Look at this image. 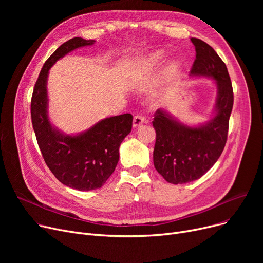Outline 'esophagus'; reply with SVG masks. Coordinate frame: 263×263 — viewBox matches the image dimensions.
<instances>
[{"instance_id": "esophagus-1", "label": "esophagus", "mask_w": 263, "mask_h": 263, "mask_svg": "<svg viewBox=\"0 0 263 263\" xmlns=\"http://www.w3.org/2000/svg\"><path fill=\"white\" fill-rule=\"evenodd\" d=\"M145 122V117L142 115H136L133 118V128H137L140 127L141 124H143Z\"/></svg>"}]
</instances>
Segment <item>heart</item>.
<instances>
[{"label": "heart", "instance_id": "b5f03b06", "mask_svg": "<svg viewBox=\"0 0 263 263\" xmlns=\"http://www.w3.org/2000/svg\"><path fill=\"white\" fill-rule=\"evenodd\" d=\"M163 58V51H156L154 53H151L148 57L144 58L136 64V73L139 76H144L148 73L162 62ZM179 69H180V64L178 62H172L167 68V73L174 76L179 71Z\"/></svg>", "mask_w": 263, "mask_h": 263}]
</instances>
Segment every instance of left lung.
Wrapping results in <instances>:
<instances>
[{
	"instance_id": "8db88e82",
	"label": "left lung",
	"mask_w": 263,
	"mask_h": 263,
	"mask_svg": "<svg viewBox=\"0 0 263 263\" xmlns=\"http://www.w3.org/2000/svg\"><path fill=\"white\" fill-rule=\"evenodd\" d=\"M196 59L190 77L211 78L217 89L214 114L210 120L191 127L159 108L153 121L157 133L154 164L170 183L194 181L208 172L222 155L227 141L233 90L225 63L212 47L191 38Z\"/></svg>"
}]
</instances>
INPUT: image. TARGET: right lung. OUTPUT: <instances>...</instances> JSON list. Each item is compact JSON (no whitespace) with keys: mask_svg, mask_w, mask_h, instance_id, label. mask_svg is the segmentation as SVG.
<instances>
[{"mask_svg":"<svg viewBox=\"0 0 263 263\" xmlns=\"http://www.w3.org/2000/svg\"><path fill=\"white\" fill-rule=\"evenodd\" d=\"M95 43L74 37L59 47L41 69L31 102L33 128L46 164L60 182L79 191L99 189L106 182L115 171L119 146L131 132L133 120L131 114L107 117L84 132L69 135L49 119L47 81L51 67L69 52Z\"/></svg>","mask_w":263,"mask_h":263,"instance_id":"obj_1","label":"right lung"}]
</instances>
